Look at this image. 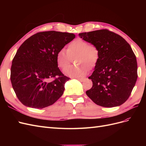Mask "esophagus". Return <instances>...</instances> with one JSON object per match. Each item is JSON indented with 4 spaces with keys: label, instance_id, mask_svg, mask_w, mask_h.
Here are the masks:
<instances>
[{
    "label": "esophagus",
    "instance_id": "obj_1",
    "mask_svg": "<svg viewBox=\"0 0 146 146\" xmlns=\"http://www.w3.org/2000/svg\"><path fill=\"white\" fill-rule=\"evenodd\" d=\"M77 79L78 80L80 81V82H83L84 80H85V79H84L83 78H77Z\"/></svg>",
    "mask_w": 146,
    "mask_h": 146
}]
</instances>
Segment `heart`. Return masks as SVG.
Returning <instances> with one entry per match:
<instances>
[{"mask_svg":"<svg viewBox=\"0 0 146 146\" xmlns=\"http://www.w3.org/2000/svg\"><path fill=\"white\" fill-rule=\"evenodd\" d=\"M99 55V49L95 44L77 39L69 44L67 51L61 48L57 52L56 61L57 66L63 69L74 58L76 64L65 67L63 73L70 77H80L85 74L87 67L89 69L94 67Z\"/></svg>","mask_w":146,"mask_h":146,"instance_id":"b5f03b06","label":"heart"}]
</instances>
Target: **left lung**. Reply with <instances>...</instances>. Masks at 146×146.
<instances>
[{
  "label": "left lung",
  "instance_id": "8db88e82",
  "mask_svg": "<svg viewBox=\"0 0 146 146\" xmlns=\"http://www.w3.org/2000/svg\"><path fill=\"white\" fill-rule=\"evenodd\" d=\"M79 36L98 47L99 58L88 77L92 87L86 91L94 102L111 108L129 99L138 77L136 56L120 35L107 29L81 33Z\"/></svg>",
  "mask_w": 146,
  "mask_h": 146
}]
</instances>
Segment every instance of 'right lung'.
I'll return each instance as SVG.
<instances>
[{
  "mask_svg": "<svg viewBox=\"0 0 146 146\" xmlns=\"http://www.w3.org/2000/svg\"><path fill=\"white\" fill-rule=\"evenodd\" d=\"M75 37L73 33L48 31L35 34L22 44L12 61L10 79L23 105L41 109L63 95L70 78L58 68L56 55ZM52 77L55 79L50 81Z\"/></svg>",
  "mask_w": 146,
  "mask_h": 146,
  "instance_id": "add662e5",
  "label": "right lung"
}]
</instances>
